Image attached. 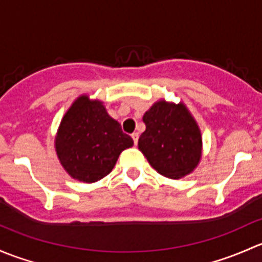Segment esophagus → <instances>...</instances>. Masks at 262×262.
Instances as JSON below:
<instances>
[{"mask_svg":"<svg viewBox=\"0 0 262 262\" xmlns=\"http://www.w3.org/2000/svg\"><path fill=\"white\" fill-rule=\"evenodd\" d=\"M131 137L132 140H134V144L137 145V142H139V134H137V132H134V134L131 135Z\"/></svg>","mask_w":262,"mask_h":262,"instance_id":"1","label":"esophagus"}]
</instances>
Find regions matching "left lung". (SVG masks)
I'll list each match as a JSON object with an SVG mask.
<instances>
[{"instance_id": "8db88e82", "label": "left lung", "mask_w": 262, "mask_h": 262, "mask_svg": "<svg viewBox=\"0 0 262 262\" xmlns=\"http://www.w3.org/2000/svg\"><path fill=\"white\" fill-rule=\"evenodd\" d=\"M146 130L139 149L161 175L179 179L193 170L202 154L201 131L183 103L156 102L144 115Z\"/></svg>"}]
</instances>
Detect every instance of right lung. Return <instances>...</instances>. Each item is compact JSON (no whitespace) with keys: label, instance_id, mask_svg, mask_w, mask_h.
I'll return each instance as SVG.
<instances>
[{"label":"right lung","instance_id":"right-lung-1","mask_svg":"<svg viewBox=\"0 0 262 262\" xmlns=\"http://www.w3.org/2000/svg\"><path fill=\"white\" fill-rule=\"evenodd\" d=\"M134 140L110 117L103 104L82 96L64 116L55 140L61 165L74 179L93 183L110 174Z\"/></svg>","mask_w":262,"mask_h":262}]
</instances>
